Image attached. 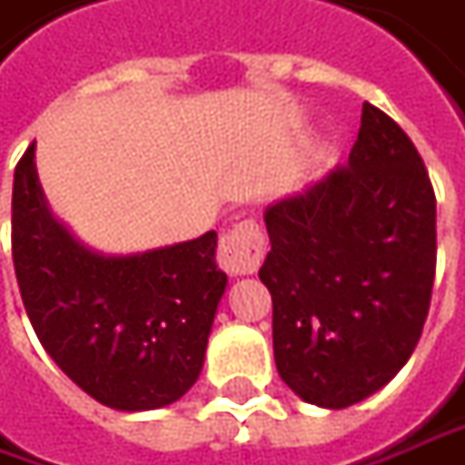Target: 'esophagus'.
<instances>
[{
	"label": "esophagus",
	"mask_w": 465,
	"mask_h": 465,
	"mask_svg": "<svg viewBox=\"0 0 465 465\" xmlns=\"http://www.w3.org/2000/svg\"><path fill=\"white\" fill-rule=\"evenodd\" d=\"M264 233L254 221H242L221 236L218 267L229 275H252L264 257Z\"/></svg>",
	"instance_id": "esophagus-1"
}]
</instances>
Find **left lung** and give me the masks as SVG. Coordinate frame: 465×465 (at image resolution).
I'll use <instances>...</instances> for the list:
<instances>
[{
	"label": "left lung",
	"instance_id": "1",
	"mask_svg": "<svg viewBox=\"0 0 465 465\" xmlns=\"http://www.w3.org/2000/svg\"><path fill=\"white\" fill-rule=\"evenodd\" d=\"M264 226L282 381L327 409L383 389L420 342L438 260L435 190L411 138L365 103L347 164L267 205Z\"/></svg>",
	"mask_w": 465,
	"mask_h": 465
}]
</instances>
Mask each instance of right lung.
<instances>
[{"mask_svg": "<svg viewBox=\"0 0 465 465\" xmlns=\"http://www.w3.org/2000/svg\"><path fill=\"white\" fill-rule=\"evenodd\" d=\"M216 232L141 254L92 252L43 195L35 143L15 169L12 260L45 352L92 399L121 411L167 407L193 389L226 272Z\"/></svg>", "mask_w": 465, "mask_h": 465, "instance_id": "add662e5", "label": "right lung"}]
</instances>
